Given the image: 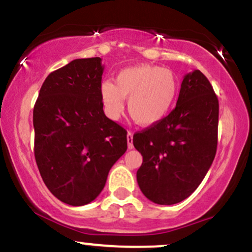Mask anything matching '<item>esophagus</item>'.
Listing matches in <instances>:
<instances>
[{"mask_svg": "<svg viewBox=\"0 0 252 252\" xmlns=\"http://www.w3.org/2000/svg\"><path fill=\"white\" fill-rule=\"evenodd\" d=\"M126 140H128V148L132 149L134 148V144H132V132H128L126 134Z\"/></svg>", "mask_w": 252, "mask_h": 252, "instance_id": "1", "label": "esophagus"}]
</instances>
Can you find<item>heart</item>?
<instances>
[{"label": "heart", "mask_w": 252, "mask_h": 252, "mask_svg": "<svg viewBox=\"0 0 252 252\" xmlns=\"http://www.w3.org/2000/svg\"><path fill=\"white\" fill-rule=\"evenodd\" d=\"M179 91V83L172 71L153 65H136L124 68L115 83L104 82L100 99L108 117L116 121L128 99V111L142 126H152L163 120L172 109Z\"/></svg>", "instance_id": "b5f03b06"}]
</instances>
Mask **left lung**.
I'll return each instance as SVG.
<instances>
[{
	"label": "left lung",
	"instance_id": "obj_1",
	"mask_svg": "<svg viewBox=\"0 0 252 252\" xmlns=\"http://www.w3.org/2000/svg\"><path fill=\"white\" fill-rule=\"evenodd\" d=\"M219 103L199 70L184 77L175 109L155 126L136 132L134 147L143 156L137 184L150 201L178 204L192 194L215 160Z\"/></svg>",
	"mask_w": 252,
	"mask_h": 252
}]
</instances>
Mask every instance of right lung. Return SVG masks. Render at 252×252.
Segmentation results:
<instances>
[{
  "label": "right lung",
  "instance_id": "obj_1",
  "mask_svg": "<svg viewBox=\"0 0 252 252\" xmlns=\"http://www.w3.org/2000/svg\"><path fill=\"white\" fill-rule=\"evenodd\" d=\"M100 58L76 59L48 74L33 110L34 155L47 189L83 206L99 195L126 153V131L103 111Z\"/></svg>",
  "mask_w": 252,
  "mask_h": 252
}]
</instances>
